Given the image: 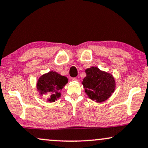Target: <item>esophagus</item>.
<instances>
[{
	"label": "esophagus",
	"instance_id": "esophagus-1",
	"mask_svg": "<svg viewBox=\"0 0 148 148\" xmlns=\"http://www.w3.org/2000/svg\"><path fill=\"white\" fill-rule=\"evenodd\" d=\"M72 81H78V79L76 78H72Z\"/></svg>",
	"mask_w": 148,
	"mask_h": 148
}]
</instances>
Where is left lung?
Segmentation results:
<instances>
[{
    "label": "left lung",
    "instance_id": "obj_1",
    "mask_svg": "<svg viewBox=\"0 0 148 148\" xmlns=\"http://www.w3.org/2000/svg\"><path fill=\"white\" fill-rule=\"evenodd\" d=\"M86 76L82 84L88 97L93 101L102 102L108 99L115 89V80L112 75L101 71L97 67L85 70Z\"/></svg>",
    "mask_w": 148,
    "mask_h": 148
}]
</instances>
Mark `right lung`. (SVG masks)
<instances>
[{"mask_svg":"<svg viewBox=\"0 0 148 148\" xmlns=\"http://www.w3.org/2000/svg\"><path fill=\"white\" fill-rule=\"evenodd\" d=\"M68 80L66 76H61L56 72H49L42 75L37 82V89L40 95H47L49 101H56L61 96L60 91Z\"/></svg>","mask_w":148,"mask_h":148,"instance_id":"add662e5","label":"right lung"}]
</instances>
